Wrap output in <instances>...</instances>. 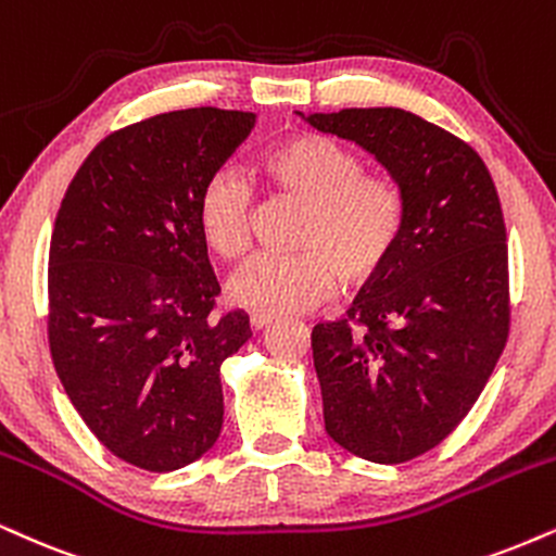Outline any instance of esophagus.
Instances as JSON below:
<instances>
[{"label": "esophagus", "mask_w": 556, "mask_h": 556, "mask_svg": "<svg viewBox=\"0 0 556 556\" xmlns=\"http://www.w3.org/2000/svg\"><path fill=\"white\" fill-rule=\"evenodd\" d=\"M274 320H277V316H274V313H266V311L251 313V326H253V329H256V331L266 329V326L274 324Z\"/></svg>", "instance_id": "obj_1"}]
</instances>
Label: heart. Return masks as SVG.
I'll list each match as a JSON object with an SVG mask.
<instances>
[{
    "instance_id": "b5f03b06",
    "label": "heart",
    "mask_w": 556,
    "mask_h": 556,
    "mask_svg": "<svg viewBox=\"0 0 556 556\" xmlns=\"http://www.w3.org/2000/svg\"><path fill=\"white\" fill-rule=\"evenodd\" d=\"M258 176L277 197L305 206L295 256L256 258L230 282L236 303L266 313L311 311L346 285H363L383 269L404 232L406 204L396 180L365 173L357 152L318 134L271 147ZM199 236L223 261L251 253V191L219 173L199 193Z\"/></svg>"
}]
</instances>
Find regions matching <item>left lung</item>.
Masks as SVG:
<instances>
[{
    "label": "left lung",
    "mask_w": 556,
    "mask_h": 556,
    "mask_svg": "<svg viewBox=\"0 0 556 556\" xmlns=\"http://www.w3.org/2000/svg\"><path fill=\"white\" fill-rule=\"evenodd\" d=\"M298 116L376 155L404 193L393 256L311 337L329 438L372 464H404L456 430L505 350L503 206L484 160L409 111Z\"/></svg>",
    "instance_id": "8db88e82"
}]
</instances>
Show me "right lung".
I'll list each match as a JSON object with an SVG mask.
<instances>
[{
  "label": "right lung",
  "instance_id": "right-lung-1",
  "mask_svg": "<svg viewBox=\"0 0 556 556\" xmlns=\"http://www.w3.org/2000/svg\"><path fill=\"white\" fill-rule=\"evenodd\" d=\"M256 113L186 109L109 134L66 189L49 251V346L116 458L176 471L223 430L219 365L251 339L219 295L197 204Z\"/></svg>",
  "mask_w": 556,
  "mask_h": 556
}]
</instances>
